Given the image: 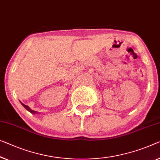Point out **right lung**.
<instances>
[{
	"mask_svg": "<svg viewBox=\"0 0 160 160\" xmlns=\"http://www.w3.org/2000/svg\"><path fill=\"white\" fill-rule=\"evenodd\" d=\"M21 104H22V106H23V107H24V108H25L26 109H27V111H28L29 112H31V113H37V112H36V111L32 110V109H31V108H29V107H28V106H27V105L23 104V103H21Z\"/></svg>",
	"mask_w": 160,
	"mask_h": 160,
	"instance_id": "right-lung-1",
	"label": "right lung"
}]
</instances>
